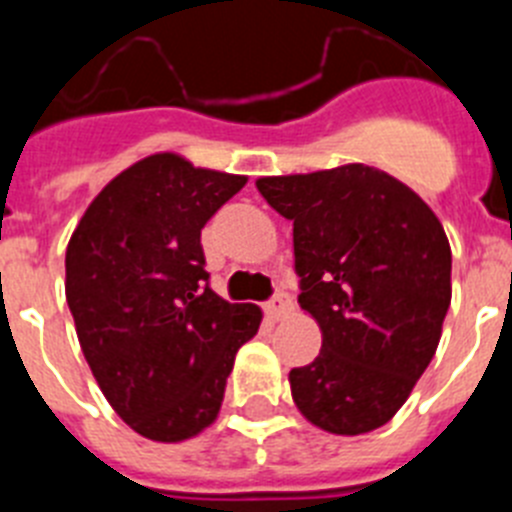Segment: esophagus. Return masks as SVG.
I'll use <instances>...</instances> for the list:
<instances>
[{"mask_svg": "<svg viewBox=\"0 0 512 512\" xmlns=\"http://www.w3.org/2000/svg\"><path fill=\"white\" fill-rule=\"evenodd\" d=\"M264 310L271 320H282V318H287L289 312H292V300H289L287 292H277V295L266 302Z\"/></svg>", "mask_w": 512, "mask_h": 512, "instance_id": "34e87169", "label": "esophagus"}]
</instances>
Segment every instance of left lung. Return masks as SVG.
<instances>
[{"label":"left lung","mask_w":512,"mask_h":512,"mask_svg":"<svg viewBox=\"0 0 512 512\" xmlns=\"http://www.w3.org/2000/svg\"><path fill=\"white\" fill-rule=\"evenodd\" d=\"M295 230L300 307L320 325L315 361L289 372L297 410L323 431L382 428L428 369L451 305V246L436 212L400 179L346 164L261 176Z\"/></svg>","instance_id":"1"}]
</instances>
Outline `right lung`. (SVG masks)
I'll return each mask as SVG.
<instances>
[{
    "label": "right lung",
    "instance_id": "add662e5",
    "mask_svg": "<svg viewBox=\"0 0 512 512\" xmlns=\"http://www.w3.org/2000/svg\"><path fill=\"white\" fill-rule=\"evenodd\" d=\"M248 176L153 153L92 200L66 248V302L117 415L158 443L215 423L238 348L261 310L210 289L200 235Z\"/></svg>",
    "mask_w": 512,
    "mask_h": 512
}]
</instances>
